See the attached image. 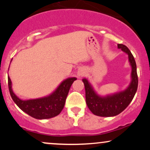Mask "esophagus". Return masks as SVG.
Wrapping results in <instances>:
<instances>
[{
	"label": "esophagus",
	"instance_id": "1",
	"mask_svg": "<svg viewBox=\"0 0 150 150\" xmlns=\"http://www.w3.org/2000/svg\"><path fill=\"white\" fill-rule=\"evenodd\" d=\"M78 75H80V76H82V75H84V72H82V71L78 72Z\"/></svg>",
	"mask_w": 150,
	"mask_h": 150
}]
</instances>
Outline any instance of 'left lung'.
Masks as SVG:
<instances>
[{"mask_svg": "<svg viewBox=\"0 0 150 150\" xmlns=\"http://www.w3.org/2000/svg\"><path fill=\"white\" fill-rule=\"evenodd\" d=\"M118 48L128 53L132 67V81L128 88L123 92L102 97L96 94L88 81L86 79L82 80L85 87L86 103L89 109L96 116L109 117L119 114L130 104L137 91L138 77L135 58L126 46L119 44Z\"/></svg>", "mask_w": 150, "mask_h": 150, "instance_id": "8db88e82", "label": "left lung"}]
</instances>
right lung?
Segmentation results:
<instances>
[{"label":"right lung","instance_id":"1","mask_svg":"<svg viewBox=\"0 0 150 150\" xmlns=\"http://www.w3.org/2000/svg\"><path fill=\"white\" fill-rule=\"evenodd\" d=\"M8 79V87L10 96L14 102L24 112L37 119H46L58 116L63 110L70 87L75 77H70L63 81L54 92L48 97L40 99L21 100L12 90V82Z\"/></svg>","mask_w":150,"mask_h":150}]
</instances>
